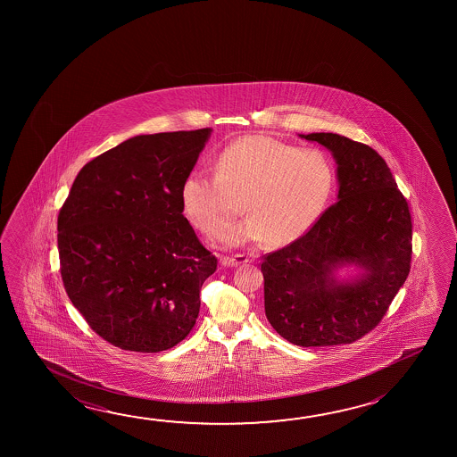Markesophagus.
<instances>
[{
    "label": "esophagus",
    "instance_id": "obj_1",
    "mask_svg": "<svg viewBox=\"0 0 457 457\" xmlns=\"http://www.w3.org/2000/svg\"><path fill=\"white\" fill-rule=\"evenodd\" d=\"M248 262L245 254H234V256H221L220 262L225 266V268H236L240 264H245Z\"/></svg>",
    "mask_w": 457,
    "mask_h": 457
}]
</instances>
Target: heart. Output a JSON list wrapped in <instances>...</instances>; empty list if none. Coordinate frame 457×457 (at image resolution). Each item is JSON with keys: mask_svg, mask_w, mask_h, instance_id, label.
<instances>
[{"mask_svg": "<svg viewBox=\"0 0 457 457\" xmlns=\"http://www.w3.org/2000/svg\"><path fill=\"white\" fill-rule=\"evenodd\" d=\"M335 167L320 150H300L266 135L244 137L221 151L215 173L195 170L180 187L187 221L205 236L221 231L245 207L252 213L221 234L228 245L268 240L287 245L322 217L335 189Z\"/></svg>", "mask_w": 457, "mask_h": 457, "instance_id": "obj_1", "label": "heart"}]
</instances>
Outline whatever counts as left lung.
I'll list each match as a JSON object with an SVG mask.
<instances>
[{
	"instance_id": "obj_1",
	"label": "left lung",
	"mask_w": 457,
	"mask_h": 457,
	"mask_svg": "<svg viewBox=\"0 0 457 457\" xmlns=\"http://www.w3.org/2000/svg\"><path fill=\"white\" fill-rule=\"evenodd\" d=\"M300 137L335 159L337 203L303 237L264 256V311L292 345H351L381 322L410 274L411 215L373 148L329 132ZM351 267L353 275L338 276Z\"/></svg>"
}]
</instances>
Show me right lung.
Masks as SVG:
<instances>
[{"label":"right lung","instance_id":"obj_1","mask_svg":"<svg viewBox=\"0 0 457 457\" xmlns=\"http://www.w3.org/2000/svg\"><path fill=\"white\" fill-rule=\"evenodd\" d=\"M212 129L137 135L78 173L57 220L62 280L90 328L116 347L161 352L195 327L217 270L180 187Z\"/></svg>","mask_w":457,"mask_h":457}]
</instances>
